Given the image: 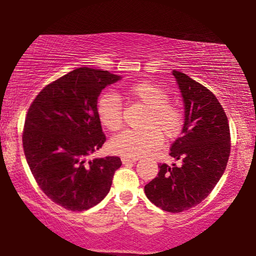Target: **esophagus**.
<instances>
[{"instance_id": "1", "label": "esophagus", "mask_w": 256, "mask_h": 256, "mask_svg": "<svg viewBox=\"0 0 256 256\" xmlns=\"http://www.w3.org/2000/svg\"><path fill=\"white\" fill-rule=\"evenodd\" d=\"M122 163L124 164H128V163H135L138 158H130V157H122L121 158Z\"/></svg>"}]
</instances>
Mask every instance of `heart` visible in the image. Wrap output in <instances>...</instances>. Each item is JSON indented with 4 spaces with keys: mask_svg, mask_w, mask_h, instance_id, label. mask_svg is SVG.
Segmentation results:
<instances>
[{
    "mask_svg": "<svg viewBox=\"0 0 256 256\" xmlns=\"http://www.w3.org/2000/svg\"><path fill=\"white\" fill-rule=\"evenodd\" d=\"M121 94L143 104L146 112L142 129H127L110 140L114 152L124 157L143 156L160 146L163 136L174 138L183 127V112L169 102V96L162 87L154 82H140L121 88ZM101 124L110 132H116L124 124L121 100L114 94H104L96 104Z\"/></svg>",
    "mask_w": 256,
    "mask_h": 256,
    "instance_id": "1",
    "label": "heart"
}]
</instances>
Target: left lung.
I'll use <instances>...</instances> for the list:
<instances>
[{
	"instance_id": "8db88e82",
	"label": "left lung",
	"mask_w": 256,
	"mask_h": 256,
	"mask_svg": "<svg viewBox=\"0 0 256 256\" xmlns=\"http://www.w3.org/2000/svg\"><path fill=\"white\" fill-rule=\"evenodd\" d=\"M184 101L182 136L170 156L180 166L160 164L144 186L146 196L164 211L178 213L202 202L222 178L230 152V126L214 94L184 73L172 71Z\"/></svg>"
}]
</instances>
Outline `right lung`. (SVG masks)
I'll use <instances>...</instances> for the list:
<instances>
[{
  "label": "right lung",
  "instance_id": "1",
  "mask_svg": "<svg viewBox=\"0 0 256 256\" xmlns=\"http://www.w3.org/2000/svg\"><path fill=\"white\" fill-rule=\"evenodd\" d=\"M120 79L108 71L76 68L45 86L28 110L22 138L26 162L42 191L68 211L99 204L122 164L116 156L88 158L106 141L98 98Z\"/></svg>",
  "mask_w": 256,
  "mask_h": 256
}]
</instances>
